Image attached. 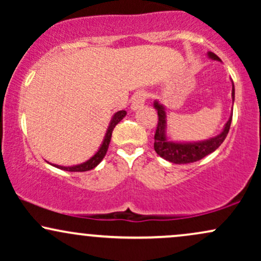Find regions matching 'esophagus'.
<instances>
[{
	"instance_id": "1",
	"label": "esophagus",
	"mask_w": 261,
	"mask_h": 261,
	"mask_svg": "<svg viewBox=\"0 0 261 261\" xmlns=\"http://www.w3.org/2000/svg\"><path fill=\"white\" fill-rule=\"evenodd\" d=\"M146 99H147V93L141 91L135 93V95L133 97V101H131V110H137L140 109L141 107H143Z\"/></svg>"
}]
</instances>
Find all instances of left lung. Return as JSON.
<instances>
[{"mask_svg":"<svg viewBox=\"0 0 261 261\" xmlns=\"http://www.w3.org/2000/svg\"><path fill=\"white\" fill-rule=\"evenodd\" d=\"M208 59L214 60V61H221L216 54L208 51ZM232 101L234 103V85L232 81ZM154 109L158 112V125L157 130L154 134V151L157 152L158 155L164 158L166 161L170 163L175 164H187L193 163V162L202 160L203 157L215 152L220 147L221 143L226 139L227 134H228L230 122H232V113H230L229 119L227 120L226 124L220 134L214 137H210L207 140L202 141H173L170 140L167 135L168 130V124H167V112L166 107L160 103V100L155 99L153 101Z\"/></svg>","mask_w":261,"mask_h":261,"instance_id":"8db88e82","label":"left lung"}]
</instances>
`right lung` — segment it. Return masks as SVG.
Listing matches in <instances>:
<instances>
[{
    "label": "right lung",
    "mask_w": 261,
    "mask_h": 261,
    "mask_svg": "<svg viewBox=\"0 0 261 261\" xmlns=\"http://www.w3.org/2000/svg\"><path fill=\"white\" fill-rule=\"evenodd\" d=\"M125 116H126V112H125V110H119V112H116L115 114H114L112 120H110V122H109V126H108V128H107V133H106V136H104V139H103V142H101V145L99 146V148H98V151L95 152V153L93 154L89 160L83 162V163L76 164V166H59V164H53V166L56 167V168H59V169L67 170V172H87V170H91L93 168H95V167H97L98 164L103 161V158L106 157L108 147H109L110 140H112V134H113L114 127H115L116 125H118L119 122H120L122 119L125 118Z\"/></svg>",
    "instance_id": "right-lung-1"
}]
</instances>
